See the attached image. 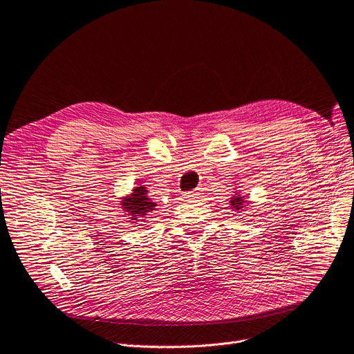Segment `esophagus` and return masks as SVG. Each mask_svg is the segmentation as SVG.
<instances>
[{
  "label": "esophagus",
  "instance_id": "obj_1",
  "mask_svg": "<svg viewBox=\"0 0 354 354\" xmlns=\"http://www.w3.org/2000/svg\"><path fill=\"white\" fill-rule=\"evenodd\" d=\"M201 195L200 189H192V191H187L184 192V198H197Z\"/></svg>",
  "mask_w": 354,
  "mask_h": 354
}]
</instances>
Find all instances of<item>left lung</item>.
<instances>
[{"instance_id":"left-lung-1","label":"left lung","mask_w":354,"mask_h":354,"mask_svg":"<svg viewBox=\"0 0 354 354\" xmlns=\"http://www.w3.org/2000/svg\"><path fill=\"white\" fill-rule=\"evenodd\" d=\"M243 197H239V195H238V197H233L232 200H230V205L234 208V210H241V208L243 207Z\"/></svg>"}]
</instances>
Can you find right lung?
<instances>
[{"label": "right lung", "mask_w": 354, "mask_h": 354, "mask_svg": "<svg viewBox=\"0 0 354 354\" xmlns=\"http://www.w3.org/2000/svg\"><path fill=\"white\" fill-rule=\"evenodd\" d=\"M122 205L125 212L131 214V220H137L138 217H146L147 214H150L154 210L156 203H151L146 188L136 187L131 197L124 200ZM133 223H136V221H133Z\"/></svg>", "instance_id": "1"}]
</instances>
